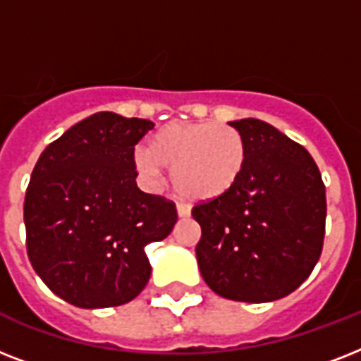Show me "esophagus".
I'll return each instance as SVG.
<instances>
[{
	"instance_id": "obj_1",
	"label": "esophagus",
	"mask_w": 361,
	"mask_h": 361,
	"mask_svg": "<svg viewBox=\"0 0 361 361\" xmlns=\"http://www.w3.org/2000/svg\"><path fill=\"white\" fill-rule=\"evenodd\" d=\"M176 212H178V217H180V219H185V217H189V215H191V209L187 208V206H181V204H178Z\"/></svg>"
}]
</instances>
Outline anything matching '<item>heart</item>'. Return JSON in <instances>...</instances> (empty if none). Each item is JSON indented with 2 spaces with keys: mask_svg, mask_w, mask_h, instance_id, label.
<instances>
[{
  "mask_svg": "<svg viewBox=\"0 0 361 361\" xmlns=\"http://www.w3.org/2000/svg\"><path fill=\"white\" fill-rule=\"evenodd\" d=\"M247 163L245 138L231 125L214 121L169 123L153 133L147 149L133 153L142 180L155 185L163 166H172L170 180L181 197L209 202L238 185Z\"/></svg>",
  "mask_w": 361,
  "mask_h": 361,
  "instance_id": "b5f03b06",
  "label": "heart"
}]
</instances>
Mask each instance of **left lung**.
Returning a JSON list of instances; mask_svg holds the SVG:
<instances>
[{
    "instance_id": "left-lung-1",
    "label": "left lung",
    "mask_w": 361,
    "mask_h": 361,
    "mask_svg": "<svg viewBox=\"0 0 361 361\" xmlns=\"http://www.w3.org/2000/svg\"><path fill=\"white\" fill-rule=\"evenodd\" d=\"M245 138L247 163L228 195L198 204L197 260L206 285L234 302L288 296L322 252L326 187L313 157L262 120L228 121Z\"/></svg>"
}]
</instances>
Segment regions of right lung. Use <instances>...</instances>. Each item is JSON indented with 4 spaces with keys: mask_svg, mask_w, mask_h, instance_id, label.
Returning a JSON list of instances; mask_svg holds the SVG:
<instances>
[{
    "mask_svg": "<svg viewBox=\"0 0 361 361\" xmlns=\"http://www.w3.org/2000/svg\"><path fill=\"white\" fill-rule=\"evenodd\" d=\"M153 123L97 112L41 153L24 202L35 274L71 305L116 307L149 281L146 245L174 228V202L142 192L135 146Z\"/></svg>",
    "mask_w": 361,
    "mask_h": 361,
    "instance_id": "add662e5",
    "label": "right lung"
}]
</instances>
